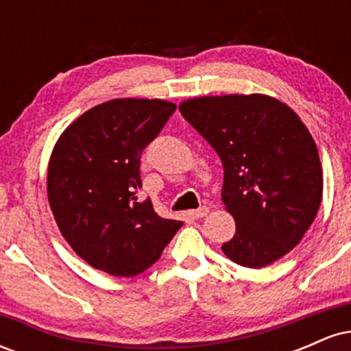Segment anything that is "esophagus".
<instances>
[{
  "mask_svg": "<svg viewBox=\"0 0 351 351\" xmlns=\"http://www.w3.org/2000/svg\"><path fill=\"white\" fill-rule=\"evenodd\" d=\"M209 213V208L203 206V208H198V209H191V211L188 213V216L191 217V219H201V217H204Z\"/></svg>",
  "mask_w": 351,
  "mask_h": 351,
  "instance_id": "obj_1",
  "label": "esophagus"
}]
</instances>
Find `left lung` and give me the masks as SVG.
<instances>
[{"instance_id":"1","label":"left lung","mask_w":351,"mask_h":351,"mask_svg":"<svg viewBox=\"0 0 351 351\" xmlns=\"http://www.w3.org/2000/svg\"><path fill=\"white\" fill-rule=\"evenodd\" d=\"M180 112L223 162L221 198L236 221L223 252L252 269L291 252L324 193L317 145L299 115L263 94L189 99Z\"/></svg>"}]
</instances>
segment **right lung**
I'll list each match as a JSON object with an SVG mask.
<instances>
[{"label": "right lung", "mask_w": 351, "mask_h": 351, "mask_svg": "<svg viewBox=\"0 0 351 351\" xmlns=\"http://www.w3.org/2000/svg\"><path fill=\"white\" fill-rule=\"evenodd\" d=\"M176 106L114 99L90 108L59 136L47 168V198L59 231L92 267L115 277L147 271L183 226L138 201L140 155Z\"/></svg>", "instance_id": "right-lung-1"}]
</instances>
